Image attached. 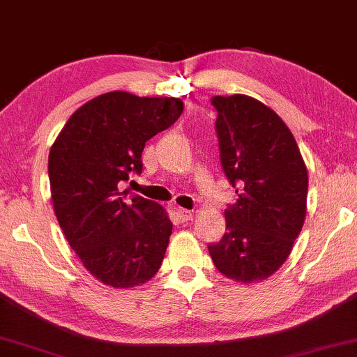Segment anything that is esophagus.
Listing matches in <instances>:
<instances>
[{"instance_id": "34e87169", "label": "esophagus", "mask_w": 357, "mask_h": 357, "mask_svg": "<svg viewBox=\"0 0 357 357\" xmlns=\"http://www.w3.org/2000/svg\"><path fill=\"white\" fill-rule=\"evenodd\" d=\"M176 218H178L179 223L189 222L192 220V212L186 211V208H178V211H176Z\"/></svg>"}]
</instances>
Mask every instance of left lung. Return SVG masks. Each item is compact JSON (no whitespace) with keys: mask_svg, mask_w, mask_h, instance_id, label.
Returning a JSON list of instances; mask_svg holds the SVG:
<instances>
[{"mask_svg":"<svg viewBox=\"0 0 357 357\" xmlns=\"http://www.w3.org/2000/svg\"><path fill=\"white\" fill-rule=\"evenodd\" d=\"M211 102L222 168L238 199L208 253L225 278L261 282L286 263L305 222L307 166L286 122L266 104L246 94Z\"/></svg>","mask_w":357,"mask_h":357,"instance_id":"obj_1","label":"left lung"}]
</instances>
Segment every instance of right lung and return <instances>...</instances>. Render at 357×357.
Returning a JSON list of instances; mask_svg holds the SVG:
<instances>
[{
	"mask_svg": "<svg viewBox=\"0 0 357 357\" xmlns=\"http://www.w3.org/2000/svg\"><path fill=\"white\" fill-rule=\"evenodd\" d=\"M179 98L111 91L71 114L49 153L52 204L66 241L99 282L130 289L158 273L173 223L163 206L121 191L145 142L183 114Z\"/></svg>",
	"mask_w": 357,
	"mask_h": 357,
	"instance_id": "obj_1",
	"label": "right lung"
}]
</instances>
